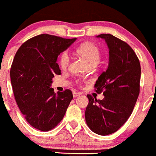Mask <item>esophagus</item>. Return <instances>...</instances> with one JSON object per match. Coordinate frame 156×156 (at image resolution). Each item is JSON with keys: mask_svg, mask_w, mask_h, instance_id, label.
I'll return each instance as SVG.
<instances>
[{"mask_svg": "<svg viewBox=\"0 0 156 156\" xmlns=\"http://www.w3.org/2000/svg\"><path fill=\"white\" fill-rule=\"evenodd\" d=\"M80 94H81V93H80V92H73V98L78 97V96H80Z\"/></svg>", "mask_w": 156, "mask_h": 156, "instance_id": "34e87169", "label": "esophagus"}]
</instances>
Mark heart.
Returning <instances> with one entry per match:
<instances>
[{"label": "heart", "instance_id": "obj_1", "mask_svg": "<svg viewBox=\"0 0 156 156\" xmlns=\"http://www.w3.org/2000/svg\"><path fill=\"white\" fill-rule=\"evenodd\" d=\"M76 52L83 58L89 65L97 64L101 58L100 49L97 45L92 43L82 44L76 49ZM59 65L62 69H66L70 64V55L67 51L62 52L59 56ZM79 82V81H77Z\"/></svg>", "mask_w": 156, "mask_h": 156}]
</instances>
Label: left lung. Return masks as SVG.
<instances>
[{
    "instance_id": "8db88e82",
    "label": "left lung",
    "mask_w": 156,
    "mask_h": 156,
    "mask_svg": "<svg viewBox=\"0 0 156 156\" xmlns=\"http://www.w3.org/2000/svg\"><path fill=\"white\" fill-rule=\"evenodd\" d=\"M97 37L105 40L109 48V65L94 84L103 100L87 94L85 112L87 126L99 135H108L119 129L131 115L140 93V64L128 43L110 34Z\"/></svg>"
}]
</instances>
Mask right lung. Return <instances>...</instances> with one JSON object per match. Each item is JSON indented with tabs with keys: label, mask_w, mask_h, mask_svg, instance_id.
<instances>
[{
	"label": "right lung",
	"mask_w": 156,
	"mask_h": 156,
	"mask_svg": "<svg viewBox=\"0 0 156 156\" xmlns=\"http://www.w3.org/2000/svg\"><path fill=\"white\" fill-rule=\"evenodd\" d=\"M76 40L37 35L19 47L12 61L10 79L16 101L26 121L40 131L57 126L73 99L70 90L55 93L50 86L54 75L61 74L58 56Z\"/></svg>",
	"instance_id": "1"
}]
</instances>
